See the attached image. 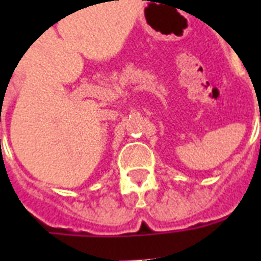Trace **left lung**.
Instances as JSON below:
<instances>
[{"mask_svg":"<svg viewBox=\"0 0 261 261\" xmlns=\"http://www.w3.org/2000/svg\"><path fill=\"white\" fill-rule=\"evenodd\" d=\"M260 141H261V139H260Z\"/></svg>","mask_w":261,"mask_h":261,"instance_id":"left-lung-1","label":"left lung"}]
</instances>
